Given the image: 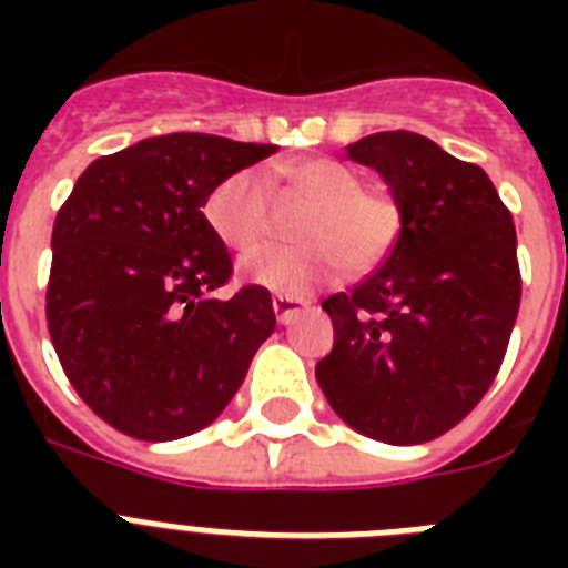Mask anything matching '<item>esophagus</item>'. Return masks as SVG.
I'll return each instance as SVG.
<instances>
[{
  "label": "esophagus",
  "mask_w": 568,
  "mask_h": 568,
  "mask_svg": "<svg viewBox=\"0 0 568 568\" xmlns=\"http://www.w3.org/2000/svg\"><path fill=\"white\" fill-rule=\"evenodd\" d=\"M274 312H276V321L280 324H292L297 315H301L303 310V301H297V297H288V294H274Z\"/></svg>",
  "instance_id": "esophagus-1"
}]
</instances>
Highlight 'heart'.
<instances>
[{"label": "heart", "mask_w": 568, "mask_h": 568, "mask_svg": "<svg viewBox=\"0 0 568 568\" xmlns=\"http://www.w3.org/2000/svg\"><path fill=\"white\" fill-rule=\"evenodd\" d=\"M292 191L312 209L297 223L301 247L250 250L239 271L247 283L271 292L306 294L345 267L368 271L395 247L400 232V205L388 191L363 189L359 173L336 159L283 168ZM205 223L232 250H247L265 239L271 226V182L258 168H244L217 182L203 205Z\"/></svg>", "instance_id": "1"}]
</instances>
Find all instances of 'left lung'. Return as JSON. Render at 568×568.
Segmentation results:
<instances>
[{
    "label": "left lung",
    "mask_w": 568,
    "mask_h": 568,
    "mask_svg": "<svg viewBox=\"0 0 568 568\" xmlns=\"http://www.w3.org/2000/svg\"><path fill=\"white\" fill-rule=\"evenodd\" d=\"M347 159L383 176L400 232L383 267L321 303L333 351L315 377L345 424L386 445H422L493 386L519 315L516 226L493 180L430 138L377 132Z\"/></svg>",
    "instance_id": "1"
}]
</instances>
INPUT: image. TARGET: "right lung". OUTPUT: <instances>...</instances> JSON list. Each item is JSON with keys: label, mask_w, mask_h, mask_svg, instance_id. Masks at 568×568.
Masks as SVG:
<instances>
[{"label": "right lung", "mask_w": 568, "mask_h": 568, "mask_svg": "<svg viewBox=\"0 0 568 568\" xmlns=\"http://www.w3.org/2000/svg\"><path fill=\"white\" fill-rule=\"evenodd\" d=\"M276 153L173 132L102 155L52 226L47 324L67 379L102 422L144 442L203 430L276 327L262 285L217 297L230 250L205 223L217 182Z\"/></svg>", "instance_id": "1"}]
</instances>
